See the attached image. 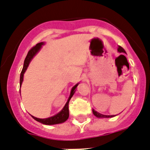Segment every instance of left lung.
Wrapping results in <instances>:
<instances>
[{
  "label": "left lung",
  "instance_id": "8db88e82",
  "mask_svg": "<svg viewBox=\"0 0 150 150\" xmlns=\"http://www.w3.org/2000/svg\"><path fill=\"white\" fill-rule=\"evenodd\" d=\"M118 52H124L126 53V52L124 51V50L121 46H119L118 48ZM93 111V114H94V116H96L97 117H100V118H109V117H114V115H104V114H101L100 113H98L97 111H95L94 110H92Z\"/></svg>",
  "mask_w": 150,
  "mask_h": 150
}]
</instances>
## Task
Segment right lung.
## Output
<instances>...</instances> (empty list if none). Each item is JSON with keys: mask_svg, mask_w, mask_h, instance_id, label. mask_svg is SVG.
Here are the masks:
<instances>
[{"mask_svg": "<svg viewBox=\"0 0 150 150\" xmlns=\"http://www.w3.org/2000/svg\"><path fill=\"white\" fill-rule=\"evenodd\" d=\"M42 45H43V42H40V43H37L36 46H34L33 47H32L30 49V51L28 52V53L26 55V57L24 60V64H23V68L22 69V71L21 73V79H20V85H21L23 82V74L26 71V69L28 67L29 63L30 62L31 59H32L33 56L37 53V52L40 50V48L42 46ZM78 85H75V86L73 87L71 91V94H70V96H69V99H68V101L65 104V107L63 108V109L61 110V111L57 114L56 115L53 116V117H51L46 118V119H40V118H36L35 117H33V119L36 120V121L40 122L43 124H46V125H52V124H61V123H63L65 120H67V119L69 118V102L71 98L72 97V95L75 93V89L77 88Z\"/></svg>", "mask_w": 150, "mask_h": 150, "instance_id": "obj_1", "label": "right lung"}]
</instances>
